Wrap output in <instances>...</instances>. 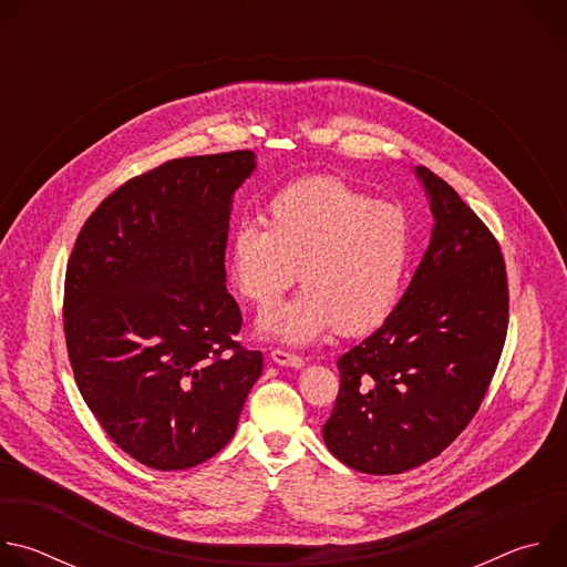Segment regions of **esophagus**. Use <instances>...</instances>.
<instances>
[{"label": "esophagus", "mask_w": 567, "mask_h": 567, "mask_svg": "<svg viewBox=\"0 0 567 567\" xmlns=\"http://www.w3.org/2000/svg\"><path fill=\"white\" fill-rule=\"evenodd\" d=\"M271 361L278 363V365H287V368H302L305 365L302 357H296V354L285 352V350H271Z\"/></svg>", "instance_id": "esophagus-1"}]
</instances>
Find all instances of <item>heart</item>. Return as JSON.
<instances>
[{
    "label": "heart",
    "mask_w": 567,
    "mask_h": 567,
    "mask_svg": "<svg viewBox=\"0 0 567 567\" xmlns=\"http://www.w3.org/2000/svg\"><path fill=\"white\" fill-rule=\"evenodd\" d=\"M415 254L406 208L374 202L339 177H307L267 204V226L239 221L226 269L239 298L271 307L296 280L305 289L260 316L265 337L307 346L337 328L343 337L377 330L396 309Z\"/></svg>",
    "instance_id": "1"
}]
</instances>
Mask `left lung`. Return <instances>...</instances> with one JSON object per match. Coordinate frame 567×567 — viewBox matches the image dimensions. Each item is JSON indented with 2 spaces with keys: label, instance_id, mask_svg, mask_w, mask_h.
<instances>
[{
  "label": "left lung",
  "instance_id": "1",
  "mask_svg": "<svg viewBox=\"0 0 567 567\" xmlns=\"http://www.w3.org/2000/svg\"><path fill=\"white\" fill-rule=\"evenodd\" d=\"M435 219L429 249L392 316L339 359L341 388L322 426L354 471L392 475L437 457L473 420L507 337L501 247L460 195L415 168Z\"/></svg>",
  "mask_w": 567,
  "mask_h": 567
}]
</instances>
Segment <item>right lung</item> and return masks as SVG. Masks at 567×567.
<instances>
[{"instance_id":"obj_1","label":"right lung","mask_w":567,"mask_h":567,"mask_svg":"<svg viewBox=\"0 0 567 567\" xmlns=\"http://www.w3.org/2000/svg\"><path fill=\"white\" fill-rule=\"evenodd\" d=\"M251 150L166 161L116 188L80 230L64 278V339L105 433L158 471L197 466L235 435L262 352L235 334L224 254Z\"/></svg>"}]
</instances>
